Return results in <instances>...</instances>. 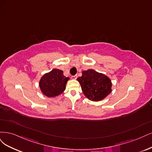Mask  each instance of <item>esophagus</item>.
<instances>
[{"instance_id":"esophagus-1","label":"esophagus","mask_w":152,"mask_h":152,"mask_svg":"<svg viewBox=\"0 0 152 152\" xmlns=\"http://www.w3.org/2000/svg\"><path fill=\"white\" fill-rule=\"evenodd\" d=\"M71 77H72V79H73V80H76V78L77 77V76L75 75V76H72Z\"/></svg>"}]
</instances>
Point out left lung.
<instances>
[{"label": "left lung", "instance_id": "8db88e82", "mask_svg": "<svg viewBox=\"0 0 152 152\" xmlns=\"http://www.w3.org/2000/svg\"><path fill=\"white\" fill-rule=\"evenodd\" d=\"M83 94L88 99L94 102L104 100L112 92V83L110 78L94 69L83 71L77 77Z\"/></svg>", "mask_w": 152, "mask_h": 152}]
</instances>
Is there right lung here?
Here are the masks:
<instances>
[{"instance_id":"1","label":"right lung","mask_w":152,"mask_h":152,"mask_svg":"<svg viewBox=\"0 0 152 152\" xmlns=\"http://www.w3.org/2000/svg\"><path fill=\"white\" fill-rule=\"evenodd\" d=\"M69 77L63 74L60 69H53L43 75L39 81V86L42 94L48 98L56 97L64 91Z\"/></svg>"}]
</instances>
